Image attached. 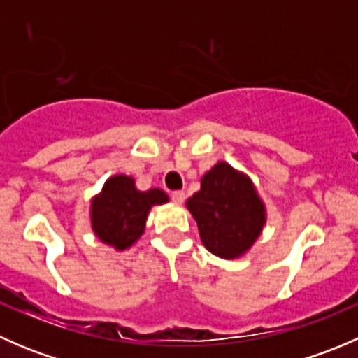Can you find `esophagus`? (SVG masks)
Listing matches in <instances>:
<instances>
[{
  "mask_svg": "<svg viewBox=\"0 0 358 358\" xmlns=\"http://www.w3.org/2000/svg\"><path fill=\"white\" fill-rule=\"evenodd\" d=\"M171 199L176 202V204H182L183 201H185V192L183 190H175V192L171 194Z\"/></svg>",
  "mask_w": 358,
  "mask_h": 358,
  "instance_id": "1",
  "label": "esophagus"
}]
</instances>
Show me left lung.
Instances as JSON below:
<instances>
[{
  "mask_svg": "<svg viewBox=\"0 0 358 358\" xmlns=\"http://www.w3.org/2000/svg\"><path fill=\"white\" fill-rule=\"evenodd\" d=\"M206 249L232 259L252 246L265 225V206L251 180L227 162H218L201 180V190L187 201Z\"/></svg>",
  "mask_w": 358,
  "mask_h": 358,
  "instance_id": "1",
  "label": "left lung"
}]
</instances>
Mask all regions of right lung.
<instances>
[{"instance_id": "1", "label": "right lung", "mask_w": 358, "mask_h": 358, "mask_svg": "<svg viewBox=\"0 0 358 358\" xmlns=\"http://www.w3.org/2000/svg\"><path fill=\"white\" fill-rule=\"evenodd\" d=\"M164 202H168V196L162 190L140 192L131 176H112L102 194L92 201L93 232L102 243L122 251L143 234L149 209Z\"/></svg>"}]
</instances>
